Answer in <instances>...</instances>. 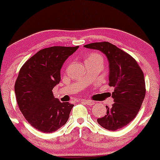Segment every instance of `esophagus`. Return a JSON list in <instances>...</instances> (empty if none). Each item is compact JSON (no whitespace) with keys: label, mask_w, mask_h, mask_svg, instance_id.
<instances>
[{"label":"esophagus","mask_w":160,"mask_h":160,"mask_svg":"<svg viewBox=\"0 0 160 160\" xmlns=\"http://www.w3.org/2000/svg\"><path fill=\"white\" fill-rule=\"evenodd\" d=\"M83 103H85V104L86 105H88V106H93L94 103V102H93V101L91 100H86V99H84V100H82L81 101Z\"/></svg>","instance_id":"obj_1"}]
</instances>
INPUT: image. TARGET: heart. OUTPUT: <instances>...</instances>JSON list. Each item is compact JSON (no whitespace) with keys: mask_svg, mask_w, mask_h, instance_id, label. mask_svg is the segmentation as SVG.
Here are the masks:
<instances>
[{"mask_svg":"<svg viewBox=\"0 0 160 160\" xmlns=\"http://www.w3.org/2000/svg\"><path fill=\"white\" fill-rule=\"evenodd\" d=\"M102 58V57H101L100 55L97 54V53H91V54H90L88 57H87V58Z\"/></svg>","mask_w":160,"mask_h":160,"instance_id":"obj_1","label":"heart"}]
</instances>
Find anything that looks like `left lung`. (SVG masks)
Listing matches in <instances>:
<instances>
[{
	"mask_svg": "<svg viewBox=\"0 0 160 160\" xmlns=\"http://www.w3.org/2000/svg\"><path fill=\"white\" fill-rule=\"evenodd\" d=\"M104 53L109 61V85L114 87L112 97L114 103L107 106V114L98 118L102 127L109 130L122 128L136 118L146 95L144 75L131 56L109 42L85 45Z\"/></svg>",
	"mask_w": 160,
	"mask_h": 160,
	"instance_id": "8db88e82",
	"label": "left lung"
}]
</instances>
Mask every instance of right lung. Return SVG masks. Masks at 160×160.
Listing matches in <instances>:
<instances>
[{"mask_svg": "<svg viewBox=\"0 0 160 160\" xmlns=\"http://www.w3.org/2000/svg\"><path fill=\"white\" fill-rule=\"evenodd\" d=\"M79 46H53L42 49L20 69L14 90L20 111L35 129L46 133L66 124L74 104L61 102L52 90L61 80L65 61Z\"/></svg>", "mask_w": 160, "mask_h": 160, "instance_id": "obj_1", "label": "right lung"}]
</instances>
